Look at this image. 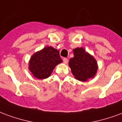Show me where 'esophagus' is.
<instances>
[{
  "label": "esophagus",
  "instance_id": "34e87169",
  "mask_svg": "<svg viewBox=\"0 0 122 122\" xmlns=\"http://www.w3.org/2000/svg\"><path fill=\"white\" fill-rule=\"evenodd\" d=\"M63 61L64 63L66 64V63H68V59L67 58H63Z\"/></svg>",
  "mask_w": 122,
  "mask_h": 122
}]
</instances>
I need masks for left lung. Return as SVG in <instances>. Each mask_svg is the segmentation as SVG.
<instances>
[{"label": "left lung", "instance_id": "8db88e82", "mask_svg": "<svg viewBox=\"0 0 122 122\" xmlns=\"http://www.w3.org/2000/svg\"><path fill=\"white\" fill-rule=\"evenodd\" d=\"M73 51L74 57L70 59L68 65L76 79L85 81L93 77L98 70L95 59L85 52L83 48H76Z\"/></svg>", "mask_w": 122, "mask_h": 122}]
</instances>
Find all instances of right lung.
Returning <instances> with one entry per match:
<instances>
[{
	"mask_svg": "<svg viewBox=\"0 0 122 122\" xmlns=\"http://www.w3.org/2000/svg\"><path fill=\"white\" fill-rule=\"evenodd\" d=\"M61 62L58 50L47 46L32 56L29 63V70L37 78L45 79L49 77L54 67Z\"/></svg>",
	"mask_w": 122,
	"mask_h": 122,
	"instance_id": "add662e5",
	"label": "right lung"
}]
</instances>
